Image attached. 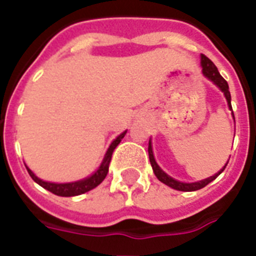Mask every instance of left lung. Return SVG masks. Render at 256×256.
I'll use <instances>...</instances> for the list:
<instances>
[{
	"instance_id": "1",
	"label": "left lung",
	"mask_w": 256,
	"mask_h": 256,
	"mask_svg": "<svg viewBox=\"0 0 256 256\" xmlns=\"http://www.w3.org/2000/svg\"><path fill=\"white\" fill-rule=\"evenodd\" d=\"M201 64H202L204 76H206V78H209V80H212L213 84H217V86L220 88V90H222V93H224V96H226V101H228V106H230V109L232 110V105H230V88H228L226 80H224L222 76H220V72H218V70H217V67L214 66V63H213L212 60L209 59V58L205 56L204 54L201 55ZM232 114H234V112H232ZM148 155H150V162H151V166H152V170H154V172H155V176H156L158 180H160V182H163L164 185L170 186V188H172V189H176V190H180V192H194V190L202 189V188H205V186L208 185V184H210L212 180H216L217 176H220V174L224 172V168H226V164H228V163H226L222 172H217V174H214V176H210V178H208V180H201V182H194V184H184V182H178V180H172V176H167L166 172H163L162 168L158 166V163L155 162V159H154L151 143L148 144Z\"/></svg>"
}]
</instances>
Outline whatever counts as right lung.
<instances>
[{"mask_svg":"<svg viewBox=\"0 0 256 256\" xmlns=\"http://www.w3.org/2000/svg\"><path fill=\"white\" fill-rule=\"evenodd\" d=\"M126 132H122L121 135H118L116 139L113 140V143L110 144V147L108 148L106 154H105V158H104V160L102 163H101V166H100L98 170L94 172L92 176L86 178V180H78V182H72V184H51V182H44V180H39L38 176H34V172H30L28 167H26V170L30 172V178H32L36 184H39L42 188L47 189L48 192H51V193L56 194V196H60V197H74V196H80V194L88 193L90 190H93L94 188H97V186L105 180V176H106L108 172H109V163L112 160L113 151H114V148L118 146L121 139L126 136Z\"/></svg>","mask_w":256,"mask_h":256,"instance_id":"1","label":"right lung"}]
</instances>
